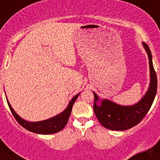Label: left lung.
<instances>
[{"mask_svg":"<svg viewBox=\"0 0 160 160\" xmlns=\"http://www.w3.org/2000/svg\"><path fill=\"white\" fill-rule=\"evenodd\" d=\"M148 53L150 68V84L148 91L137 103L131 106L117 104L109 99H100L95 92L94 111L100 123L112 131H125L141 122L150 110L157 90V77L152 63V55L149 47L142 42Z\"/></svg>","mask_w":160,"mask_h":160,"instance_id":"1","label":"left lung"}]
</instances>
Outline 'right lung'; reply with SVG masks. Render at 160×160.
Wrapping results in <instances>:
<instances>
[{
    "instance_id": "1",
    "label": "right lung",
    "mask_w": 160,
    "mask_h": 160,
    "mask_svg": "<svg viewBox=\"0 0 160 160\" xmlns=\"http://www.w3.org/2000/svg\"><path fill=\"white\" fill-rule=\"evenodd\" d=\"M79 94H80V93L76 94L70 100L67 107L62 112H61L60 114H57V115H55V116L52 117L50 118L42 120V121H38V122H29V121H26L24 118H22V117H20L15 112L12 107H11L8 100L7 98L6 100L12 115L14 116V118H16V120L20 125L22 126L24 128L31 131V132L36 133V134H42V135H50V134H54V133L62 131L66 127L69 118H70V114H71L73 103L76 101Z\"/></svg>"
}]
</instances>
